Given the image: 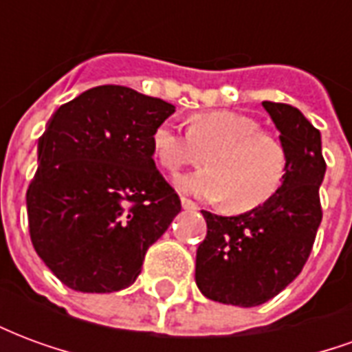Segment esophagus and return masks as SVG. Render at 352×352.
I'll use <instances>...</instances> for the list:
<instances>
[{"instance_id":"34e87169","label":"esophagus","mask_w":352,"mask_h":352,"mask_svg":"<svg viewBox=\"0 0 352 352\" xmlns=\"http://www.w3.org/2000/svg\"><path fill=\"white\" fill-rule=\"evenodd\" d=\"M181 206H183V209H186V211H198V204H194V201L188 198H181Z\"/></svg>"}]
</instances>
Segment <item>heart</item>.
<instances>
[{
    "mask_svg": "<svg viewBox=\"0 0 352 352\" xmlns=\"http://www.w3.org/2000/svg\"><path fill=\"white\" fill-rule=\"evenodd\" d=\"M153 151L173 175L184 166L204 164L207 156L209 168L183 177L181 190L209 201L226 199L237 213L267 204L287 173V151L279 139L260 130L252 116L234 111L194 115L188 130L162 122L153 133Z\"/></svg>",
    "mask_w": 352,
    "mask_h": 352,
    "instance_id": "heart-1",
    "label": "heart"
}]
</instances>
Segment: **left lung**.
<instances>
[{
    "mask_svg": "<svg viewBox=\"0 0 352 352\" xmlns=\"http://www.w3.org/2000/svg\"><path fill=\"white\" fill-rule=\"evenodd\" d=\"M280 131L287 173L267 204L237 217L201 211L207 236L196 252V285L214 302L254 307L300 275L322 221L318 188L326 162L320 131L292 105L262 101Z\"/></svg>",
    "mask_w": 352,
    "mask_h": 352,
    "instance_id": "obj_1",
    "label": "left lung"
}]
</instances>
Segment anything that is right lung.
Masks as SVG:
<instances>
[{
    "mask_svg": "<svg viewBox=\"0 0 352 352\" xmlns=\"http://www.w3.org/2000/svg\"><path fill=\"white\" fill-rule=\"evenodd\" d=\"M175 107L103 85L50 116L26 192L35 252L79 292H116L141 273L148 247L181 211L154 164L153 133Z\"/></svg>",
    "mask_w": 352,
    "mask_h": 352,
    "instance_id": "obj_1",
    "label": "right lung"
}]
</instances>
